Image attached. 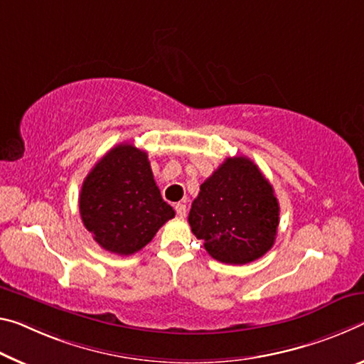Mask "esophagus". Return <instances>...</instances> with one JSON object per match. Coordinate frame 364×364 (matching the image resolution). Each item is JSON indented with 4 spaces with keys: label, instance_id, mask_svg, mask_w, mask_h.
Instances as JSON below:
<instances>
[{
    "label": "esophagus",
    "instance_id": "esophagus-1",
    "mask_svg": "<svg viewBox=\"0 0 364 364\" xmlns=\"http://www.w3.org/2000/svg\"><path fill=\"white\" fill-rule=\"evenodd\" d=\"M175 210H176V213H178V217H184V215H186V212H188L186 205L181 204V203L175 204Z\"/></svg>",
    "mask_w": 364,
    "mask_h": 364
}]
</instances>
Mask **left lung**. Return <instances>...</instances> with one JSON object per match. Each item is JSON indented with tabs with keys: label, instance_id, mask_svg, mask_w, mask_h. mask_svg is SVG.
<instances>
[{
	"label": "left lung",
	"instance_id": "obj_1",
	"mask_svg": "<svg viewBox=\"0 0 364 364\" xmlns=\"http://www.w3.org/2000/svg\"><path fill=\"white\" fill-rule=\"evenodd\" d=\"M279 212L272 184L255 161L228 157L200 184L188 222L213 259L241 265L274 246Z\"/></svg>",
	"mask_w": 364,
	"mask_h": 364
}]
</instances>
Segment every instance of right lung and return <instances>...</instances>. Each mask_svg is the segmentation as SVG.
<instances>
[{
	"mask_svg": "<svg viewBox=\"0 0 364 364\" xmlns=\"http://www.w3.org/2000/svg\"><path fill=\"white\" fill-rule=\"evenodd\" d=\"M79 212L97 243L119 256L141 251L175 217L161 199L147 152L128 142L109 149L85 176Z\"/></svg>",
	"mask_w": 364,
	"mask_h": 364,
	"instance_id": "obj_1",
	"label": "right lung"
}]
</instances>
